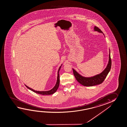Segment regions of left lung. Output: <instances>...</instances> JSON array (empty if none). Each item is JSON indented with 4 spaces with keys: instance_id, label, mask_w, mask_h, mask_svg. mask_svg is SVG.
I'll return each mask as SVG.
<instances>
[{
    "instance_id": "left-lung-1",
    "label": "left lung",
    "mask_w": 127,
    "mask_h": 127,
    "mask_svg": "<svg viewBox=\"0 0 127 127\" xmlns=\"http://www.w3.org/2000/svg\"><path fill=\"white\" fill-rule=\"evenodd\" d=\"M94 30L95 31H97V32L102 33L104 35V34L103 33L101 30L96 26L94 27ZM111 64H112V61H111V57H110V51L109 49L108 63L105 70H103L102 72H101L100 74H97L94 76L86 77L83 76L80 74H79L77 71L75 70V69L72 68L73 74L77 81L79 83H80L81 84L85 87H92L97 85L103 83V82L106 78L107 75H108L109 72L110 70Z\"/></svg>"
}]
</instances>
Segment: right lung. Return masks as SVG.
<instances>
[{
  "mask_svg": "<svg viewBox=\"0 0 127 127\" xmlns=\"http://www.w3.org/2000/svg\"><path fill=\"white\" fill-rule=\"evenodd\" d=\"M62 66V64H61V66L59 67V68L58 70V72H57V80L56 85L52 89L48 91H37L34 90L32 89L30 87H28L27 86H26V85L25 84V85L26 86V87L27 88H28L29 90H30L31 91H32L33 92H34V93L38 94H40L42 95H53V94H54L56 91H57V89L59 87V85H60V75H59V71L61 69V66Z\"/></svg>",
  "mask_w": 127,
  "mask_h": 127,
  "instance_id": "add662e5",
  "label": "right lung"
}]
</instances>
